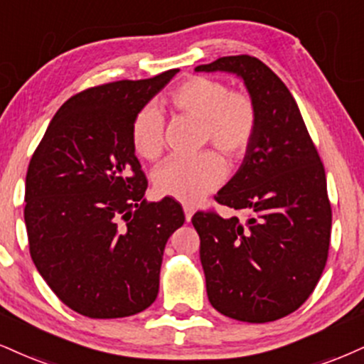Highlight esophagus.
Here are the masks:
<instances>
[{"label": "esophagus", "instance_id": "1", "mask_svg": "<svg viewBox=\"0 0 364 364\" xmlns=\"http://www.w3.org/2000/svg\"><path fill=\"white\" fill-rule=\"evenodd\" d=\"M183 210H185V218H186V222H190L191 217H193V213H195L193 207H190V205H185V207H183Z\"/></svg>", "mask_w": 364, "mask_h": 364}]
</instances>
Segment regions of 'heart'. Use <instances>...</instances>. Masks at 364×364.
<instances>
[{
	"mask_svg": "<svg viewBox=\"0 0 364 364\" xmlns=\"http://www.w3.org/2000/svg\"><path fill=\"white\" fill-rule=\"evenodd\" d=\"M174 110L201 122V140L213 144L229 161H239L251 147L257 127L256 105L247 93L229 91L225 82L193 76L169 95ZM130 140L140 157L154 161L164 151V117L152 105L134 117ZM225 166L215 152L193 159H171L156 171L154 186L163 196L195 205L224 181Z\"/></svg>",
	"mask_w": 364,
	"mask_h": 364,
	"instance_id": "b5f03b06",
	"label": "heart"
}]
</instances>
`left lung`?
I'll return each instance as SVG.
<instances>
[{"mask_svg": "<svg viewBox=\"0 0 364 364\" xmlns=\"http://www.w3.org/2000/svg\"><path fill=\"white\" fill-rule=\"evenodd\" d=\"M195 71L235 74L257 112L251 147L215 196L246 218L213 212L191 218L208 300L235 321H278L309 299L326 268L332 224L326 171L299 105L268 65L230 55Z\"/></svg>", "mask_w": 364, "mask_h": 364, "instance_id": "obj_1", "label": "left lung"}]
</instances>
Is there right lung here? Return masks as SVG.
<instances>
[{
	"label": "right lung",
	"instance_id": "right-lung-1",
	"mask_svg": "<svg viewBox=\"0 0 364 364\" xmlns=\"http://www.w3.org/2000/svg\"><path fill=\"white\" fill-rule=\"evenodd\" d=\"M178 73L74 95L28 164L30 256L60 301L86 317H129L151 307L166 242L185 224L176 200H144L147 179L130 140L134 117Z\"/></svg>",
	"mask_w": 364,
	"mask_h": 364
}]
</instances>
